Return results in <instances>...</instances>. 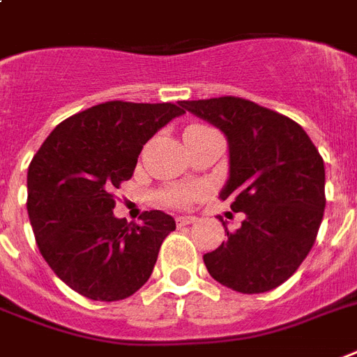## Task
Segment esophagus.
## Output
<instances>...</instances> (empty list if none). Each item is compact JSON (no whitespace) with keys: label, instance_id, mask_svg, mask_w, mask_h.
Listing matches in <instances>:
<instances>
[{"label":"esophagus","instance_id":"1","mask_svg":"<svg viewBox=\"0 0 357 357\" xmlns=\"http://www.w3.org/2000/svg\"><path fill=\"white\" fill-rule=\"evenodd\" d=\"M195 221H197V217H192V215H181V217L176 219V225H178V227H185V225H190V222Z\"/></svg>","mask_w":357,"mask_h":357}]
</instances>
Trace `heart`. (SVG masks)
Masks as SVG:
<instances>
[{
  "mask_svg": "<svg viewBox=\"0 0 357 357\" xmlns=\"http://www.w3.org/2000/svg\"><path fill=\"white\" fill-rule=\"evenodd\" d=\"M200 197V189L197 187H178V189H168L162 192V202L168 204V206H176V208H181V206H187L189 202H192L195 198Z\"/></svg>",
  "mask_w": 357,
  "mask_h": 357,
  "instance_id": "heart-1",
  "label": "heart"
}]
</instances>
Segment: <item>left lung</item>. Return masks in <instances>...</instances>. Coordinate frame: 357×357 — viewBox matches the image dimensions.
I'll use <instances>...</instances> for the list:
<instances>
[{"mask_svg": "<svg viewBox=\"0 0 357 357\" xmlns=\"http://www.w3.org/2000/svg\"><path fill=\"white\" fill-rule=\"evenodd\" d=\"M225 132L230 174L221 200L245 219L204 255L209 275L241 294L273 290L296 273L317 239L326 208L324 160L301 125L239 99L183 100Z\"/></svg>", "mask_w": 357, "mask_h": 357, "instance_id": "obj_1", "label": "left lung"}]
</instances>
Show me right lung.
<instances>
[{
	"instance_id": "obj_1",
	"label": "right lung",
	"mask_w": 357,
	"mask_h": 357,
	"mask_svg": "<svg viewBox=\"0 0 357 357\" xmlns=\"http://www.w3.org/2000/svg\"><path fill=\"white\" fill-rule=\"evenodd\" d=\"M185 114L172 102L108 100L52 130L27 168V215L52 271L84 298L118 301L148 282L176 221L159 209L142 222L114 215L144 144Z\"/></svg>"
}]
</instances>
